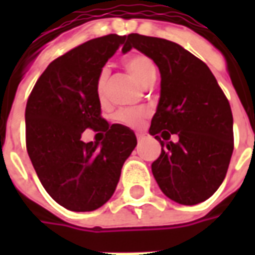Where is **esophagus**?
I'll list each match as a JSON object with an SVG mask.
<instances>
[{
  "label": "esophagus",
  "instance_id": "obj_1",
  "mask_svg": "<svg viewBox=\"0 0 255 255\" xmlns=\"http://www.w3.org/2000/svg\"><path fill=\"white\" fill-rule=\"evenodd\" d=\"M136 138H138L139 142H142V140L146 138V135H144V133H136Z\"/></svg>",
  "mask_w": 255,
  "mask_h": 255
}]
</instances>
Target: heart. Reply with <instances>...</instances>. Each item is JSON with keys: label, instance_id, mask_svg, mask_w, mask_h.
Returning a JSON list of instances; mask_svg holds the SVG:
<instances>
[{"label": "heart", "instance_id": "b5f03b06", "mask_svg": "<svg viewBox=\"0 0 255 255\" xmlns=\"http://www.w3.org/2000/svg\"><path fill=\"white\" fill-rule=\"evenodd\" d=\"M124 67L132 79L144 87L150 80L155 79V67L153 61L143 54H132L124 61ZM106 82H108V69H102L97 80V97L101 101L105 98ZM146 113L142 111H120L116 113V120L128 127H139L143 122Z\"/></svg>", "mask_w": 255, "mask_h": 255}]
</instances>
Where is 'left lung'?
Returning <instances> with one entry per match:
<instances>
[{
	"instance_id": "1",
	"label": "left lung",
	"mask_w": 255,
	"mask_h": 255,
	"mask_svg": "<svg viewBox=\"0 0 255 255\" xmlns=\"http://www.w3.org/2000/svg\"><path fill=\"white\" fill-rule=\"evenodd\" d=\"M132 47L151 58L161 75L149 129L162 147L151 164L155 182L180 205L203 202L221 186L234 151L230 102L208 65L180 45L129 34L122 52ZM172 133L179 138L175 144L167 142Z\"/></svg>"
}]
</instances>
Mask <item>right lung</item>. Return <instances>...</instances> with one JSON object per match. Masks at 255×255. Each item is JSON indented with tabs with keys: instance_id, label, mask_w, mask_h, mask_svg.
Here are the masks:
<instances>
[{
	"instance_id": "add662e5",
	"label": "right lung",
	"mask_w": 255,
	"mask_h": 255,
	"mask_svg": "<svg viewBox=\"0 0 255 255\" xmlns=\"http://www.w3.org/2000/svg\"><path fill=\"white\" fill-rule=\"evenodd\" d=\"M127 36L95 38L54 60L25 106V142L47 194L68 210L91 212L116 190L124 162L136 146L131 128L101 117L97 80ZM86 128L102 129V142L84 144Z\"/></svg>"
}]
</instances>
